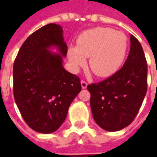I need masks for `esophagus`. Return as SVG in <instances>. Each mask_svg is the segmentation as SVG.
<instances>
[{
    "instance_id": "1",
    "label": "esophagus",
    "mask_w": 157,
    "mask_h": 157,
    "mask_svg": "<svg viewBox=\"0 0 157 157\" xmlns=\"http://www.w3.org/2000/svg\"><path fill=\"white\" fill-rule=\"evenodd\" d=\"M81 85H82V89H86V86H87V83H86V82H85V81H82V82H81Z\"/></svg>"
}]
</instances>
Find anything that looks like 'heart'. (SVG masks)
I'll list each match as a JSON object with an SVG mask.
<instances>
[{
	"mask_svg": "<svg viewBox=\"0 0 157 157\" xmlns=\"http://www.w3.org/2000/svg\"><path fill=\"white\" fill-rule=\"evenodd\" d=\"M128 39L120 31L110 28H95L80 34L76 46L68 48L67 55L74 71H78L89 58V66L100 77L113 75L124 62Z\"/></svg>",
	"mask_w": 157,
	"mask_h": 157,
	"instance_id": "1",
	"label": "heart"
}]
</instances>
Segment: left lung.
I'll return each mask as SVG.
<instances>
[{"label": "left lung", "mask_w": 157, "mask_h": 157, "mask_svg": "<svg viewBox=\"0 0 157 157\" xmlns=\"http://www.w3.org/2000/svg\"><path fill=\"white\" fill-rule=\"evenodd\" d=\"M87 89L92 116L99 127L114 132L131 124L147 91V63L135 37L130 35V50L123 67Z\"/></svg>", "instance_id": "1"}]
</instances>
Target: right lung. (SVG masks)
Masks as SVG:
<instances>
[{
  "mask_svg": "<svg viewBox=\"0 0 157 157\" xmlns=\"http://www.w3.org/2000/svg\"><path fill=\"white\" fill-rule=\"evenodd\" d=\"M66 54L61 26L49 23L26 39L14 62L15 102L27 124L39 133L56 131L82 90L80 78L63 67Z\"/></svg>",
  "mask_w": 157,
  "mask_h": 157,
  "instance_id": "right-lung-1",
  "label": "right lung"
}]
</instances>
